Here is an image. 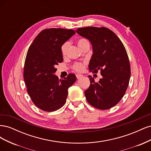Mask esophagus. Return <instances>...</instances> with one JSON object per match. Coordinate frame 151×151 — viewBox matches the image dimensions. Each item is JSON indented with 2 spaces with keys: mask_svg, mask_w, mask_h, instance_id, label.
Listing matches in <instances>:
<instances>
[{
  "mask_svg": "<svg viewBox=\"0 0 151 151\" xmlns=\"http://www.w3.org/2000/svg\"><path fill=\"white\" fill-rule=\"evenodd\" d=\"M83 77V76L82 75V74H76V77L77 79H79V78H81V77Z\"/></svg>",
  "mask_w": 151,
  "mask_h": 151,
  "instance_id": "1",
  "label": "esophagus"
}]
</instances>
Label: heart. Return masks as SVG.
Returning a JSON list of instances; mask_svg holds the SVG:
<instances>
[{
	"instance_id": "b5f03b06",
	"label": "heart",
	"mask_w": 151,
	"mask_h": 151,
	"mask_svg": "<svg viewBox=\"0 0 151 151\" xmlns=\"http://www.w3.org/2000/svg\"><path fill=\"white\" fill-rule=\"evenodd\" d=\"M69 42H66L63 43L61 47V53L63 55H65L68 47H69ZM77 45L81 49H83L86 45H89V42L85 38H80L77 40ZM85 68V63L83 62H76L72 65V68L77 72H83Z\"/></svg>"
}]
</instances>
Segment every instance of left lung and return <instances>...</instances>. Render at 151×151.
Returning <instances> with one entry per match:
<instances>
[{
    "label": "left lung",
    "instance_id": "obj_1",
    "mask_svg": "<svg viewBox=\"0 0 151 151\" xmlns=\"http://www.w3.org/2000/svg\"><path fill=\"white\" fill-rule=\"evenodd\" d=\"M76 32L92 44L90 72L99 70L103 76L96 83L89 76L91 84L84 92L87 101L99 109L111 108L120 102L129 84L130 65L124 45L114 32L105 27H85L77 28Z\"/></svg>",
    "mask_w": 151,
    "mask_h": 151
}]
</instances>
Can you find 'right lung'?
Listing matches in <instances>:
<instances>
[{"instance_id":"right-lung-1","label":"right lung","mask_w":151,"mask_h":151,"mask_svg":"<svg viewBox=\"0 0 151 151\" xmlns=\"http://www.w3.org/2000/svg\"><path fill=\"white\" fill-rule=\"evenodd\" d=\"M76 33L73 29L42 30L31 43L26 55L23 77L27 92L40 109L51 112L65 104L68 89L77 78L74 74L59 79L55 66L63 62L61 47Z\"/></svg>"}]
</instances>
